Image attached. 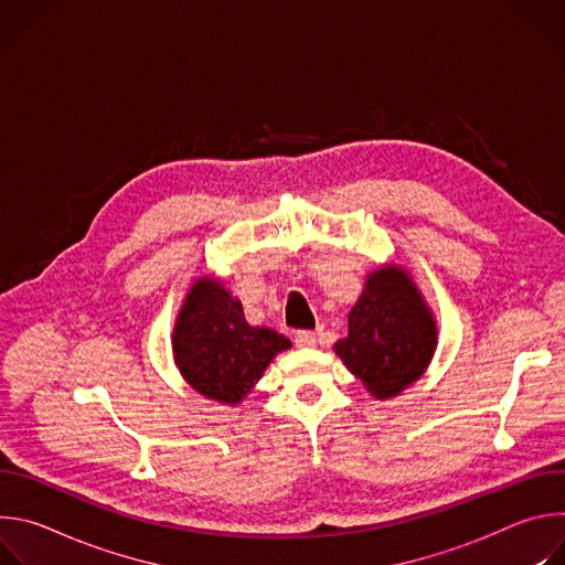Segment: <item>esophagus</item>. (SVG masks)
Segmentation results:
<instances>
[{"instance_id":"34e87169","label":"esophagus","mask_w":565,"mask_h":565,"mask_svg":"<svg viewBox=\"0 0 565 565\" xmlns=\"http://www.w3.org/2000/svg\"><path fill=\"white\" fill-rule=\"evenodd\" d=\"M295 344H297L299 349H310V347L317 344V338H315V333H310V331H297V333H295Z\"/></svg>"}]
</instances>
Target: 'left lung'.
<instances>
[{"label":"left lung","mask_w":565,"mask_h":565,"mask_svg":"<svg viewBox=\"0 0 565 565\" xmlns=\"http://www.w3.org/2000/svg\"><path fill=\"white\" fill-rule=\"evenodd\" d=\"M438 344L436 319L412 275L395 264L369 273L349 312V335L333 349L377 397H395L429 366Z\"/></svg>","instance_id":"left-lung-1"}]
</instances>
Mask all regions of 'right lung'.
I'll return each mask as SVG.
<instances>
[{
  "mask_svg": "<svg viewBox=\"0 0 565 565\" xmlns=\"http://www.w3.org/2000/svg\"><path fill=\"white\" fill-rule=\"evenodd\" d=\"M290 340L250 327L244 306L214 277L192 284L172 333L174 362L185 382L221 405H238Z\"/></svg>",
  "mask_w": 565,
  "mask_h": 565,
  "instance_id": "1",
  "label": "right lung"
}]
</instances>
